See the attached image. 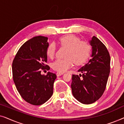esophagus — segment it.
I'll return each instance as SVG.
<instances>
[{
	"label": "esophagus",
	"mask_w": 124,
	"mask_h": 124,
	"mask_svg": "<svg viewBox=\"0 0 124 124\" xmlns=\"http://www.w3.org/2000/svg\"><path fill=\"white\" fill-rule=\"evenodd\" d=\"M64 74L63 73H59V72H57V73H56V76H57V77H59V76L62 75V74Z\"/></svg>",
	"instance_id": "obj_1"
}]
</instances>
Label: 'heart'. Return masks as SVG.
<instances>
[{
    "mask_svg": "<svg viewBox=\"0 0 124 124\" xmlns=\"http://www.w3.org/2000/svg\"><path fill=\"white\" fill-rule=\"evenodd\" d=\"M59 43L62 47L68 48L65 59H57L52 64V68L59 73L67 71L73 65H82L90 55L91 46L87 42L81 40L74 35H68L59 39ZM56 46L54 43L48 45L46 50L47 56L53 58L56 52Z\"/></svg>",
    "mask_w": 124,
    "mask_h": 124,
    "instance_id": "obj_1",
    "label": "heart"
}]
</instances>
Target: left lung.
Masks as SVG:
<instances>
[{
  "mask_svg": "<svg viewBox=\"0 0 124 124\" xmlns=\"http://www.w3.org/2000/svg\"><path fill=\"white\" fill-rule=\"evenodd\" d=\"M91 59L72 75L73 95L78 101L89 104L98 101L104 92L110 72V56L106 46L96 37H92Z\"/></svg>",
  "mask_w": 124,
  "mask_h": 124,
  "instance_id": "1",
  "label": "left lung"
}]
</instances>
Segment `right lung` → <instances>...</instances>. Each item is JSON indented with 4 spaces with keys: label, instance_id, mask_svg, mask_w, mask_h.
I'll list each match as a JSON object with an SVG mask.
<instances>
[{
    "label": "right lung",
    "instance_id": "right-lung-1",
    "mask_svg": "<svg viewBox=\"0 0 124 124\" xmlns=\"http://www.w3.org/2000/svg\"><path fill=\"white\" fill-rule=\"evenodd\" d=\"M48 38L33 37L23 45L12 62L13 79L21 97L30 104L39 106L53 94L55 73L42 75L41 70H49L46 50Z\"/></svg>",
    "mask_w": 124,
    "mask_h": 124
}]
</instances>
